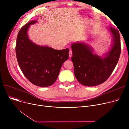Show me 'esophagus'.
<instances>
[{
    "label": "esophagus",
    "mask_w": 129,
    "mask_h": 129,
    "mask_svg": "<svg viewBox=\"0 0 129 129\" xmlns=\"http://www.w3.org/2000/svg\"><path fill=\"white\" fill-rule=\"evenodd\" d=\"M72 56V51L70 50L69 52V56L70 57H71Z\"/></svg>",
    "instance_id": "obj_1"
}]
</instances>
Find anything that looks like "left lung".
<instances>
[{"label":"left lung","mask_w":129,"mask_h":129,"mask_svg":"<svg viewBox=\"0 0 129 129\" xmlns=\"http://www.w3.org/2000/svg\"><path fill=\"white\" fill-rule=\"evenodd\" d=\"M113 37V44L106 57L93 54L91 47L84 43L72 44L74 74L77 80L86 86H94L104 83L116 67L121 53L119 32L112 27L109 28Z\"/></svg>","instance_id":"obj_1"}]
</instances>
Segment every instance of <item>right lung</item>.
Instances as JSON below:
<instances>
[{"label": "right lung", "mask_w": 129, "mask_h": 129, "mask_svg": "<svg viewBox=\"0 0 129 129\" xmlns=\"http://www.w3.org/2000/svg\"><path fill=\"white\" fill-rule=\"evenodd\" d=\"M33 20L23 25L17 38L16 53L18 63L23 75L36 86L47 87L57 79L62 64L69 57V49L54 50L52 47L40 46L28 38L27 31Z\"/></svg>", "instance_id": "obj_1"}]
</instances>
